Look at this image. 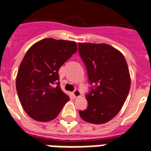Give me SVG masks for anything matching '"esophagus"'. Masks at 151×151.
I'll return each instance as SVG.
<instances>
[{"mask_svg":"<svg viewBox=\"0 0 151 151\" xmlns=\"http://www.w3.org/2000/svg\"><path fill=\"white\" fill-rule=\"evenodd\" d=\"M73 97H75V98L81 96V92L78 89V88H76V89L73 92Z\"/></svg>","mask_w":151,"mask_h":151,"instance_id":"esophagus-1","label":"esophagus"}]
</instances>
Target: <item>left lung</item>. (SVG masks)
I'll use <instances>...</instances> for the list:
<instances>
[{
    "label": "left lung",
    "instance_id": "left-lung-1",
    "mask_svg": "<svg viewBox=\"0 0 151 151\" xmlns=\"http://www.w3.org/2000/svg\"><path fill=\"white\" fill-rule=\"evenodd\" d=\"M78 47L92 85L86 94L87 109L79 114L85 122L104 124L117 114L129 94L131 81L126 60L106 44L79 43Z\"/></svg>",
    "mask_w": 151,
    "mask_h": 151
}]
</instances>
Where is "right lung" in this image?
Instances as JSON below:
<instances>
[{
  "instance_id": "right-lung-1",
  "label": "right lung",
  "mask_w": 151,
  "mask_h": 151,
  "mask_svg": "<svg viewBox=\"0 0 151 151\" xmlns=\"http://www.w3.org/2000/svg\"><path fill=\"white\" fill-rule=\"evenodd\" d=\"M77 51L74 41L52 38L43 39L27 51L18 70L16 91L31 118L52 121L70 99L60 88L59 70Z\"/></svg>"
}]
</instances>
